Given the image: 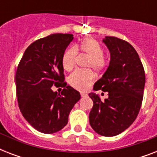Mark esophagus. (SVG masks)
<instances>
[{
	"label": "esophagus",
	"instance_id": "34e87169",
	"mask_svg": "<svg viewBox=\"0 0 157 157\" xmlns=\"http://www.w3.org/2000/svg\"><path fill=\"white\" fill-rule=\"evenodd\" d=\"M81 97H86V96H87V94L83 93V92H81Z\"/></svg>",
	"mask_w": 157,
	"mask_h": 157
}]
</instances>
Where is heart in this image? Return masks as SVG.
<instances>
[{
    "instance_id": "heart-1",
    "label": "heart",
    "mask_w": 157,
    "mask_h": 157,
    "mask_svg": "<svg viewBox=\"0 0 157 157\" xmlns=\"http://www.w3.org/2000/svg\"><path fill=\"white\" fill-rule=\"evenodd\" d=\"M77 50L90 56L87 67H93L96 71H101L106 66V60L103 58L102 45L94 38L87 37L81 40L76 47L71 46L64 51L62 57V65L64 70L71 71L76 65ZM95 76L91 70H77L69 76V84L79 90H86L94 81Z\"/></svg>"
}]
</instances>
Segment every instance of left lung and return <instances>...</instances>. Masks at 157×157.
<instances>
[{
	"label": "left lung",
	"mask_w": 157,
	"mask_h": 157,
	"mask_svg": "<svg viewBox=\"0 0 157 157\" xmlns=\"http://www.w3.org/2000/svg\"><path fill=\"white\" fill-rule=\"evenodd\" d=\"M103 42L110 52L107 71L94 86V90L108 93L104 101L89 94L94 105L89 116L92 129L102 136L112 137L129 128L141 107L145 86L142 62L129 43L114 36H105Z\"/></svg>",
	"instance_id": "obj_1"
}]
</instances>
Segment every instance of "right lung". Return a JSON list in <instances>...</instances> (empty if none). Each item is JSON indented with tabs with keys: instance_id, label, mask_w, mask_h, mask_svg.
Masks as SVG:
<instances>
[{
	"instance_id": "1",
	"label": "right lung",
	"mask_w": 157,
	"mask_h": 157,
	"mask_svg": "<svg viewBox=\"0 0 157 157\" xmlns=\"http://www.w3.org/2000/svg\"><path fill=\"white\" fill-rule=\"evenodd\" d=\"M71 34L55 33L31 44L15 75L18 107L26 121L37 131L54 134L66 126L68 116L81 98L78 91L63 82L62 57L73 40ZM64 89L61 94L52 86Z\"/></svg>"
}]
</instances>
